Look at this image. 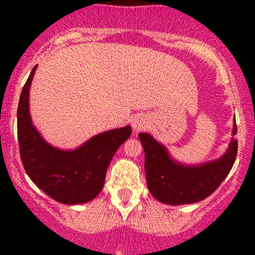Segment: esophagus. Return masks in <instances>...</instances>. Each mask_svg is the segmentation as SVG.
<instances>
[{
    "instance_id": "esophagus-1",
    "label": "esophagus",
    "mask_w": 255,
    "mask_h": 255,
    "mask_svg": "<svg viewBox=\"0 0 255 255\" xmlns=\"http://www.w3.org/2000/svg\"><path fill=\"white\" fill-rule=\"evenodd\" d=\"M133 129L135 130V132H139V130H143L145 129V128H148L149 126V121L148 118L144 117V116H137V117L133 120Z\"/></svg>"
}]
</instances>
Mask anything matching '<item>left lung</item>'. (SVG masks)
<instances>
[{"label": "left lung", "instance_id": "left-lung-1", "mask_svg": "<svg viewBox=\"0 0 255 255\" xmlns=\"http://www.w3.org/2000/svg\"><path fill=\"white\" fill-rule=\"evenodd\" d=\"M237 126L233 125V135ZM145 161L146 185L158 201L166 205L194 204L210 196L230 174L238 142L232 139L227 151L220 159L200 165H184L174 160L165 146L148 133H139Z\"/></svg>", "mask_w": 255, "mask_h": 255}]
</instances>
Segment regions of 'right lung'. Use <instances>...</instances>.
<instances>
[{
	"label": "right lung",
	"instance_id": "obj_1",
	"mask_svg": "<svg viewBox=\"0 0 255 255\" xmlns=\"http://www.w3.org/2000/svg\"><path fill=\"white\" fill-rule=\"evenodd\" d=\"M35 69L23 86L17 110L18 144L25 173L55 201L65 205L91 201L101 192L113 155L129 138L132 128L126 126L100 133L75 150L51 146L30 120L29 87Z\"/></svg>",
	"mask_w": 255,
	"mask_h": 255
}]
</instances>
